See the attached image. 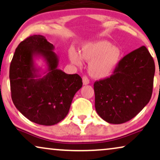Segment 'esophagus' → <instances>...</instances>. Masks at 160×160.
Returning <instances> with one entry per match:
<instances>
[{"label":"esophagus","instance_id":"obj_1","mask_svg":"<svg viewBox=\"0 0 160 160\" xmlns=\"http://www.w3.org/2000/svg\"><path fill=\"white\" fill-rule=\"evenodd\" d=\"M82 81H83V84L84 85L89 84V83H90V80L88 79V78L87 77V76H83Z\"/></svg>","mask_w":160,"mask_h":160}]
</instances>
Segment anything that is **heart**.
<instances>
[{
    "instance_id": "obj_1",
    "label": "heart",
    "mask_w": 160,
    "mask_h": 160,
    "mask_svg": "<svg viewBox=\"0 0 160 160\" xmlns=\"http://www.w3.org/2000/svg\"><path fill=\"white\" fill-rule=\"evenodd\" d=\"M121 50L106 39H98L86 43L81 48L79 53L73 48L68 51L70 62L79 66L82 59L89 62L88 71L91 76L104 78L109 76L121 59Z\"/></svg>"
}]
</instances>
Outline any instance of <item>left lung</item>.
Instances as JSON below:
<instances>
[{"label": "left lung", "instance_id": "left-lung-1", "mask_svg": "<svg viewBox=\"0 0 160 160\" xmlns=\"http://www.w3.org/2000/svg\"><path fill=\"white\" fill-rule=\"evenodd\" d=\"M154 72V61L145 46L125 56L113 75L95 82L98 115L112 124L126 123L135 117L151 98Z\"/></svg>", "mask_w": 160, "mask_h": 160}]
</instances>
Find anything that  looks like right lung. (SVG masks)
Wrapping results in <instances>:
<instances>
[{
  "label": "right lung",
  "instance_id": "obj_1",
  "mask_svg": "<svg viewBox=\"0 0 160 160\" xmlns=\"http://www.w3.org/2000/svg\"><path fill=\"white\" fill-rule=\"evenodd\" d=\"M53 50L45 37L33 35L20 43L10 65L12 101L25 117L39 125L52 126L62 121L82 87L80 76L58 69L59 57ZM40 58L47 64L41 74L36 65V59Z\"/></svg>",
  "mask_w": 160,
  "mask_h": 160
}]
</instances>
